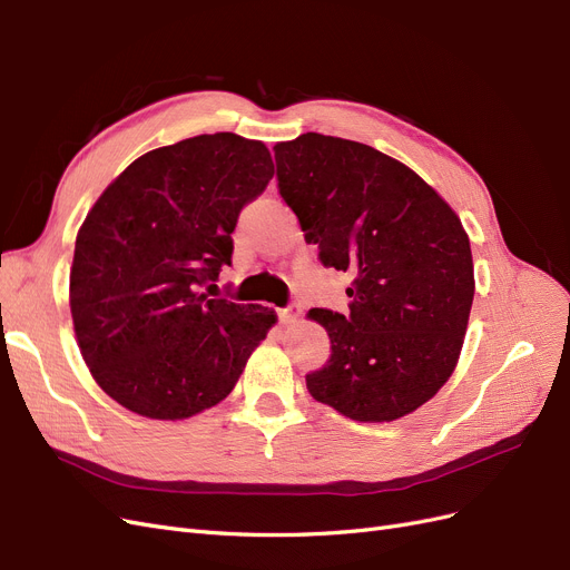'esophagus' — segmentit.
<instances>
[{
  "mask_svg": "<svg viewBox=\"0 0 570 570\" xmlns=\"http://www.w3.org/2000/svg\"><path fill=\"white\" fill-rule=\"evenodd\" d=\"M299 314H302V308L297 304H289V306H285V308H281V312H278L283 323H295L299 318Z\"/></svg>",
  "mask_w": 570,
  "mask_h": 570,
  "instance_id": "esophagus-1",
  "label": "esophagus"
}]
</instances>
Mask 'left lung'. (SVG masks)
<instances>
[{
    "label": "left lung",
    "instance_id": "left-lung-1",
    "mask_svg": "<svg viewBox=\"0 0 570 570\" xmlns=\"http://www.w3.org/2000/svg\"><path fill=\"white\" fill-rule=\"evenodd\" d=\"M273 151L304 239L354 278L347 314L308 312L333 352L306 390L352 421L402 419L456 368L475 292L469 235L419 174L368 145L304 132Z\"/></svg>",
    "mask_w": 570,
    "mask_h": 570
}]
</instances>
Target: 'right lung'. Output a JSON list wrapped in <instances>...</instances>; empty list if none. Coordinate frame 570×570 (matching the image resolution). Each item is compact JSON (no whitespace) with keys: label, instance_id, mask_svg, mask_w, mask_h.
Here are the masks:
<instances>
[{"label":"right lung","instance_id":"add662e5","mask_svg":"<svg viewBox=\"0 0 570 570\" xmlns=\"http://www.w3.org/2000/svg\"><path fill=\"white\" fill-rule=\"evenodd\" d=\"M271 178L264 142L214 132L142 154L95 202L76 237L71 316L85 364L120 406L183 421L233 392L278 316L206 287Z\"/></svg>","mask_w":570,"mask_h":570}]
</instances>
